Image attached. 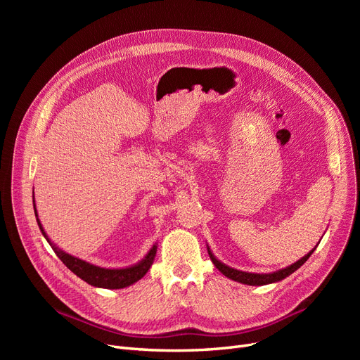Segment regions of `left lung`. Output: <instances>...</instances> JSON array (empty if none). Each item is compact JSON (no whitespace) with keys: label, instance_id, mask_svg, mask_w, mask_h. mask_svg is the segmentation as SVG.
I'll return each instance as SVG.
<instances>
[{"label":"left lung","instance_id":"1","mask_svg":"<svg viewBox=\"0 0 360 360\" xmlns=\"http://www.w3.org/2000/svg\"><path fill=\"white\" fill-rule=\"evenodd\" d=\"M209 250V255L213 261L214 266L217 267V270L220 273H223L226 277H229L238 283H242V285H250V286H264V285H270V283H276V281H280L283 278H286L288 276H290L292 273H295L302 264H305V261L312 255V252L315 251V248L312 251H309L305 257H302L299 261H296L295 264H292V266L283 269V270H278L276 273H270V274H255V273H247V271H239V270H235V269H231L228 266H224L223 262H220Z\"/></svg>","mask_w":360,"mask_h":360}]
</instances>
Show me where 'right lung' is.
I'll list each match as a JSON object with an SVG mask.
<instances>
[{
    "instance_id": "obj_1",
    "label": "right lung",
    "mask_w": 360,
    "mask_h": 360,
    "mask_svg": "<svg viewBox=\"0 0 360 360\" xmlns=\"http://www.w3.org/2000/svg\"><path fill=\"white\" fill-rule=\"evenodd\" d=\"M34 202V198H33ZM34 216L37 220V224H39V229L42 232V235L45 236V239L49 242V245L52 247V250L55 251V254L58 255V258L65 264V266L75 274L79 276L82 280H84L89 285L94 286V288H103V289H122L127 288L132 283L139 281L141 277H144V274L148 271V269L151 267V264L155 261L156 257V251L158 247L153 245L151 250L148 251V254L139 262L136 266L132 267H127V269H102L98 266H93L90 262H86L77 257H72L64 251H61L58 247L49 240L48 235L45 233L42 224L37 219V213H36V205H34Z\"/></svg>"
}]
</instances>
